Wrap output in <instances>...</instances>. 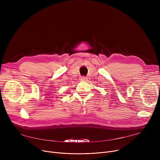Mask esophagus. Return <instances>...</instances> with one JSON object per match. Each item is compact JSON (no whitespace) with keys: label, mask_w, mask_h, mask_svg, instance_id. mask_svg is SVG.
I'll list each match as a JSON object with an SVG mask.
<instances>
[{"label":"esophagus","mask_w":160,"mask_h":160,"mask_svg":"<svg viewBox=\"0 0 160 160\" xmlns=\"http://www.w3.org/2000/svg\"><path fill=\"white\" fill-rule=\"evenodd\" d=\"M80 80H83V81H86L88 79H87V77H80Z\"/></svg>","instance_id":"34e87169"}]
</instances>
